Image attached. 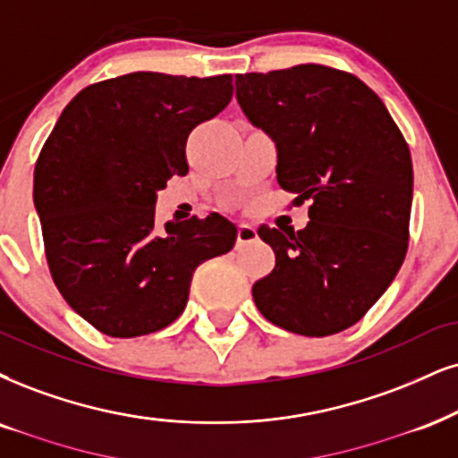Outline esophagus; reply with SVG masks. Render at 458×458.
<instances>
[{
  "label": "esophagus",
  "instance_id": "34e87169",
  "mask_svg": "<svg viewBox=\"0 0 458 458\" xmlns=\"http://www.w3.org/2000/svg\"><path fill=\"white\" fill-rule=\"evenodd\" d=\"M255 238H257V229L252 227V225L242 223L238 227V248L244 246V244H250V242Z\"/></svg>",
  "mask_w": 458,
  "mask_h": 458
}]
</instances>
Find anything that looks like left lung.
<instances>
[{"label": "left lung", "mask_w": 458, "mask_h": 458, "mask_svg": "<svg viewBox=\"0 0 458 458\" xmlns=\"http://www.w3.org/2000/svg\"><path fill=\"white\" fill-rule=\"evenodd\" d=\"M235 98L278 152L276 178L312 201L306 229L259 227L276 267L252 286L265 318L323 337L348 329L382 297L408 250L414 172L382 99L346 72L297 65L238 73Z\"/></svg>", "instance_id": "8db88e82"}]
</instances>
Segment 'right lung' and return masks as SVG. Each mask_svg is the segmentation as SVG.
I'll use <instances>...</instances> for the list:
<instances>
[{"mask_svg": "<svg viewBox=\"0 0 458 458\" xmlns=\"http://www.w3.org/2000/svg\"><path fill=\"white\" fill-rule=\"evenodd\" d=\"M233 98L214 78L133 72L82 89L48 135L33 172L50 274L78 316L110 337L172 325L195 269L229 252L238 227L208 218L157 227V195L186 176V140Z\"/></svg>", "mask_w": 458, "mask_h": 458, "instance_id": "1", "label": "right lung"}]
</instances>
